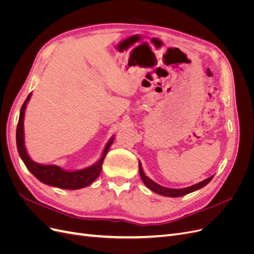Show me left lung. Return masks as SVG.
<instances>
[{
    "instance_id": "obj_1",
    "label": "left lung",
    "mask_w": 254,
    "mask_h": 254,
    "mask_svg": "<svg viewBox=\"0 0 254 254\" xmlns=\"http://www.w3.org/2000/svg\"><path fill=\"white\" fill-rule=\"evenodd\" d=\"M139 171H140V176H141V179L143 180L144 184L146 187H147L149 190H151L152 191H155V193L159 194V195H162V196H167V197H181V196H186L191 191L197 190L199 189H201L203 187H205L207 183H209L214 176H211L210 178H207L201 182H199L197 184H194V186L186 188V189H168V188H164V187H161L159 186L158 183L153 182L151 179H149L147 176H145L143 170H142V165L139 162Z\"/></svg>"
}]
</instances>
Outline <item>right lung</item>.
Listing matches in <instances>:
<instances>
[{
	"instance_id": "obj_1",
	"label": "right lung",
	"mask_w": 254,
	"mask_h": 254,
	"mask_svg": "<svg viewBox=\"0 0 254 254\" xmlns=\"http://www.w3.org/2000/svg\"><path fill=\"white\" fill-rule=\"evenodd\" d=\"M30 96H32V93H29V95L25 99L24 104L22 105V108L20 110L18 126H17V133H16L17 147H18L19 155L23 160V162H24L25 166L27 167V170L32 173L38 180L48 184V186L56 187L59 189L78 190V189H82L90 186L92 182H94L96 180V178L102 172L104 159L107 155V152H108L110 146L113 143L114 136L108 143H107L102 155V158L98 160V162H96L94 165H92L90 167L84 168V170L75 171V172H66L57 165H42L39 163H36L29 158V156L26 152L25 145H24V130H23V126H24L23 125V122H24L25 108Z\"/></svg>"
}]
</instances>
